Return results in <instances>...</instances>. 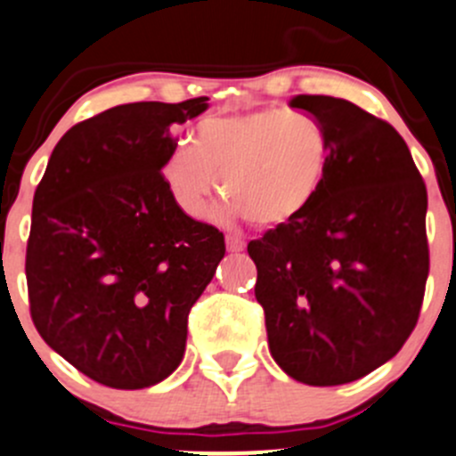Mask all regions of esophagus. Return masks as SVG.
<instances>
[{
    "label": "esophagus",
    "instance_id": "1",
    "mask_svg": "<svg viewBox=\"0 0 456 456\" xmlns=\"http://www.w3.org/2000/svg\"><path fill=\"white\" fill-rule=\"evenodd\" d=\"M227 249L229 251H242L245 249V240H242V238H238V236H227Z\"/></svg>",
    "mask_w": 456,
    "mask_h": 456
}]
</instances>
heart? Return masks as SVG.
Listing matches in <instances>:
<instances>
[{
    "label": "heart",
    "mask_w": 456,
    "mask_h": 456,
    "mask_svg": "<svg viewBox=\"0 0 456 456\" xmlns=\"http://www.w3.org/2000/svg\"><path fill=\"white\" fill-rule=\"evenodd\" d=\"M325 129L303 110L258 109L209 116L191 144H175L162 180L183 214L200 218L216 189L227 200L218 218L247 216L260 227L298 218L321 189L327 169Z\"/></svg>",
    "instance_id": "heart-1"
}]
</instances>
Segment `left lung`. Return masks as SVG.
<instances>
[{"label": "left lung", "mask_w": 456, "mask_h": 456, "mask_svg": "<svg viewBox=\"0 0 456 456\" xmlns=\"http://www.w3.org/2000/svg\"><path fill=\"white\" fill-rule=\"evenodd\" d=\"M330 156L312 205L247 245L269 352L307 386H343L403 347L421 312L428 191L405 140L347 100L296 95Z\"/></svg>", "instance_id": "left-lung-1"}]
</instances>
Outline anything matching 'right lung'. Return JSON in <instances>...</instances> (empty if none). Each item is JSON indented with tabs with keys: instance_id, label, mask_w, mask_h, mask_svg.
<instances>
[{
	"instance_id": "obj_1",
	"label": "right lung",
	"mask_w": 456,
	"mask_h": 456,
	"mask_svg": "<svg viewBox=\"0 0 456 456\" xmlns=\"http://www.w3.org/2000/svg\"><path fill=\"white\" fill-rule=\"evenodd\" d=\"M209 97L113 106L66 131L33 198L26 247L39 336L93 381L142 390L187 346V318L224 256L216 227L178 209L162 180L171 126Z\"/></svg>"
}]
</instances>
